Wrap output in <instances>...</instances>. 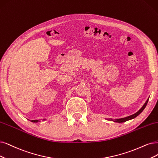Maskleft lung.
<instances>
[{
	"instance_id": "1",
	"label": "left lung",
	"mask_w": 158,
	"mask_h": 158,
	"mask_svg": "<svg viewBox=\"0 0 158 158\" xmlns=\"http://www.w3.org/2000/svg\"><path fill=\"white\" fill-rule=\"evenodd\" d=\"M148 100H149V98L147 99V100L146 101V102L144 103V104L143 106V107L140 109L137 112H136L135 113H134L130 116H126V117H124V118H116V119H108V120H110V121H113V122H118V123H122V122H126L127 120H131V119H133L135 118V117H137V116L141 114L143 110L144 109V108L146 107V106H147V105L148 103Z\"/></svg>"
}]
</instances>
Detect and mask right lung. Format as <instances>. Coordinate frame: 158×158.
Returning <instances> with one entry per match:
<instances>
[{
	"instance_id": "1",
	"label": "right lung",
	"mask_w": 158,
	"mask_h": 158,
	"mask_svg": "<svg viewBox=\"0 0 158 158\" xmlns=\"http://www.w3.org/2000/svg\"><path fill=\"white\" fill-rule=\"evenodd\" d=\"M47 119H43L42 120L44 121V120H46ZM40 120H31L30 121H31L32 122H36H36H40Z\"/></svg>"
}]
</instances>
